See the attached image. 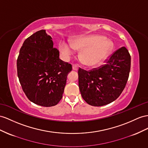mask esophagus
<instances>
[{"instance_id":"obj_1","label":"esophagus","mask_w":148,"mask_h":148,"mask_svg":"<svg viewBox=\"0 0 148 148\" xmlns=\"http://www.w3.org/2000/svg\"><path fill=\"white\" fill-rule=\"evenodd\" d=\"M73 70H74V71H77L78 70V66H77V65H73Z\"/></svg>"}]
</instances>
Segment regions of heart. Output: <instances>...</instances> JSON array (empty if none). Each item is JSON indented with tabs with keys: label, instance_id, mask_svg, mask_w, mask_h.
Returning a JSON list of instances; mask_svg holds the SVG:
<instances>
[{
	"label": "heart",
	"instance_id": "b5f03b06",
	"mask_svg": "<svg viewBox=\"0 0 148 148\" xmlns=\"http://www.w3.org/2000/svg\"><path fill=\"white\" fill-rule=\"evenodd\" d=\"M113 42L104 36L93 34L77 37L71 44L65 41L59 44L58 49L60 56L64 60H69L74 49L81 50L80 57L82 62L89 66L100 64L110 54Z\"/></svg>",
	"mask_w": 148,
	"mask_h": 148
}]
</instances>
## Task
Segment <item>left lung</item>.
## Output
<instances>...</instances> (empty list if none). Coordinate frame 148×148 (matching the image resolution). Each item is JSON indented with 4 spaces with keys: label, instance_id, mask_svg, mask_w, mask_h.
Instances as JSON below:
<instances>
[{
    "label": "left lung",
    "instance_id": "left-lung-1",
    "mask_svg": "<svg viewBox=\"0 0 148 148\" xmlns=\"http://www.w3.org/2000/svg\"><path fill=\"white\" fill-rule=\"evenodd\" d=\"M131 68V56L123 47L110 56L104 65L87 71L79 68V88L87 103L103 106L115 101L123 92Z\"/></svg>",
    "mask_w": 148,
    "mask_h": 148
}]
</instances>
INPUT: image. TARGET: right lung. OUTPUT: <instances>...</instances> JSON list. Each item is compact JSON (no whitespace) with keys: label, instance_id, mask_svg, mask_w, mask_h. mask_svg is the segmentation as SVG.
<instances>
[{"label":"right lung","instance_id":"add662e5","mask_svg":"<svg viewBox=\"0 0 148 148\" xmlns=\"http://www.w3.org/2000/svg\"><path fill=\"white\" fill-rule=\"evenodd\" d=\"M52 37L45 30L29 37L20 49L17 75L28 99L36 104L51 107L62 99L72 66L59 59Z\"/></svg>","mask_w":148,"mask_h":148}]
</instances>
